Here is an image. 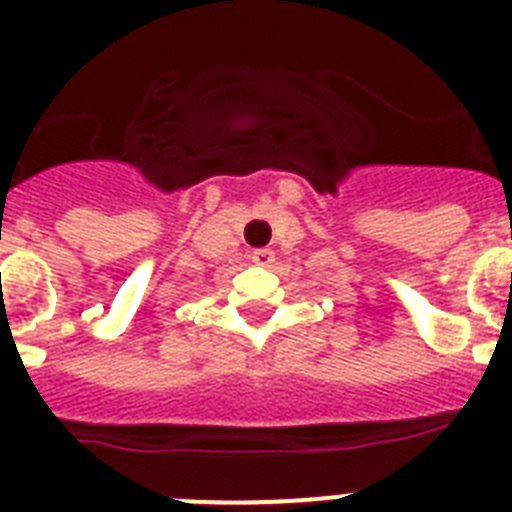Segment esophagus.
Here are the masks:
<instances>
[{
  "label": "esophagus",
  "instance_id": "34e87169",
  "mask_svg": "<svg viewBox=\"0 0 512 512\" xmlns=\"http://www.w3.org/2000/svg\"><path fill=\"white\" fill-rule=\"evenodd\" d=\"M251 261L256 266H269L271 261H274V253H271L269 248H256V251L251 253Z\"/></svg>",
  "mask_w": 512,
  "mask_h": 512
}]
</instances>
